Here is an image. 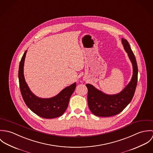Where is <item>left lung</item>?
<instances>
[{
  "label": "left lung",
  "mask_w": 153,
  "mask_h": 153,
  "mask_svg": "<svg viewBox=\"0 0 153 153\" xmlns=\"http://www.w3.org/2000/svg\"><path fill=\"white\" fill-rule=\"evenodd\" d=\"M124 49L127 53L132 65L131 81L120 92L109 95L87 84L88 103L91 112L98 117H111L118 114L131 101L135 93L138 79V67L135 55L128 41L122 38Z\"/></svg>",
  "instance_id": "left-lung-1"
}]
</instances>
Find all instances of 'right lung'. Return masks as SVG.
<instances>
[{
    "label": "right lung",
    "instance_id": "add662e5",
    "mask_svg": "<svg viewBox=\"0 0 153 153\" xmlns=\"http://www.w3.org/2000/svg\"><path fill=\"white\" fill-rule=\"evenodd\" d=\"M27 50L25 52L19 64L18 78L22 98L27 106L35 114L44 118H54L61 116L68 106L70 97L76 88V82L63 89L56 95L42 98L35 95L26 82L23 67Z\"/></svg>",
    "mask_w": 153,
    "mask_h": 153
}]
</instances>
